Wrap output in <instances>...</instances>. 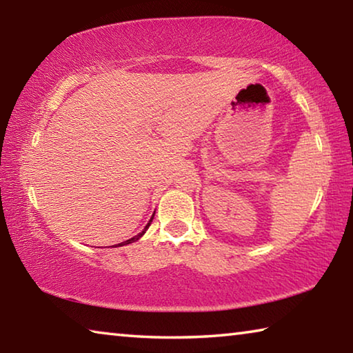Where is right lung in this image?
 Segmentation results:
<instances>
[{"mask_svg": "<svg viewBox=\"0 0 353 353\" xmlns=\"http://www.w3.org/2000/svg\"><path fill=\"white\" fill-rule=\"evenodd\" d=\"M152 218H154V214H152ZM152 218L151 219H149V223H148V225L145 227V230L148 229V227L149 225H151V223H152ZM145 230H143L141 232V234H139V235H137V236H134V238H130V240H128V241H123V243H119V244H117V246H124V244H129V243H134V241H137V240H139V238L143 235V234H145Z\"/></svg>", "mask_w": 353, "mask_h": 353, "instance_id": "obj_1", "label": "right lung"}]
</instances>
